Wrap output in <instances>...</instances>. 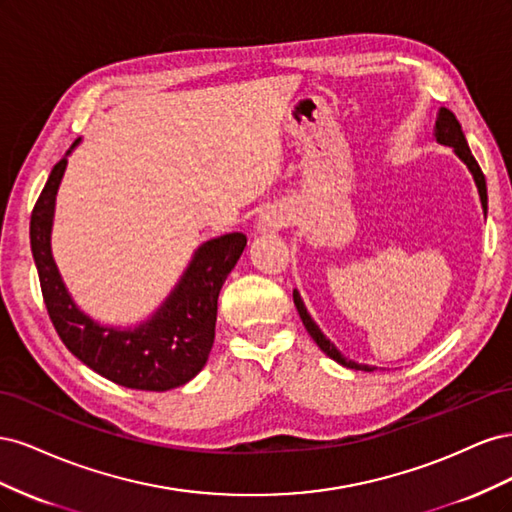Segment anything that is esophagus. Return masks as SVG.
<instances>
[{"label": "esophagus", "instance_id": "34e87169", "mask_svg": "<svg viewBox=\"0 0 512 512\" xmlns=\"http://www.w3.org/2000/svg\"><path fill=\"white\" fill-rule=\"evenodd\" d=\"M288 222H290V215L284 209H269L260 218L262 228L267 230H282L284 226H288Z\"/></svg>", "mask_w": 512, "mask_h": 512}]
</instances>
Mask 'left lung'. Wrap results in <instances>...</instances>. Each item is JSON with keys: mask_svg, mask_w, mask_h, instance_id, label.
I'll return each mask as SVG.
<instances>
[{"mask_svg": "<svg viewBox=\"0 0 512 512\" xmlns=\"http://www.w3.org/2000/svg\"><path fill=\"white\" fill-rule=\"evenodd\" d=\"M436 138H438V143L453 147L457 156H459L463 162H466V166L470 168V173L474 175L476 188H478V194H480V203H483V209H485V213H487V181H485V175H483V170H480L478 162H476L474 156H472V151H470V147H468L466 136H463L461 123L457 121V117H455L451 111H448V108H440L438 121H436ZM292 297H294V305H297V312H299V316H301V320H303V324H305L307 333L312 335V339L320 346V350H322L324 354H329L333 361H337L339 365H344V367L371 371L369 365H359V363H354V361H348L346 356H342V352H339V350L329 342V339L322 335V331L318 329V324L312 320V316L307 314V309H305V305H303V301H301L297 290L292 292Z\"/></svg>", "mask_w": 512, "mask_h": 512, "instance_id": "obj_1", "label": "left lung"}]
</instances>
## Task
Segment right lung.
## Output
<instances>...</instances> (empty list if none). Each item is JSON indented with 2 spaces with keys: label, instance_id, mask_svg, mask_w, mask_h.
I'll return each instance as SVG.
<instances>
[{
  "label": "right lung",
  "instance_id": "obj_1",
  "mask_svg": "<svg viewBox=\"0 0 512 512\" xmlns=\"http://www.w3.org/2000/svg\"><path fill=\"white\" fill-rule=\"evenodd\" d=\"M66 164L68 160L61 158L53 166L29 222L42 299L59 339L89 369L128 389L160 393L190 382L207 363L220 290L247 237L230 232L200 247L179 286L143 327L134 331L100 327L76 309L51 256L55 194Z\"/></svg>",
  "mask_w": 512,
  "mask_h": 512
}]
</instances>
